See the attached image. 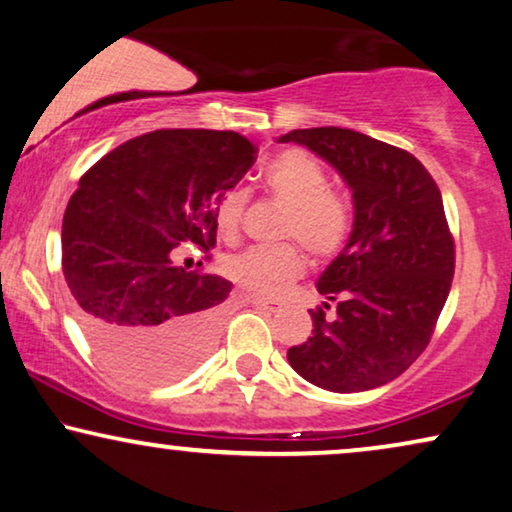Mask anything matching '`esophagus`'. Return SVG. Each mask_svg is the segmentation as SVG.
<instances>
[{
  "mask_svg": "<svg viewBox=\"0 0 512 512\" xmlns=\"http://www.w3.org/2000/svg\"><path fill=\"white\" fill-rule=\"evenodd\" d=\"M251 305L261 307V310H268V312H277L279 307H282V303H279V300H270V298H258V296L251 298Z\"/></svg>",
  "mask_w": 512,
  "mask_h": 512,
  "instance_id": "obj_1",
  "label": "esophagus"
}]
</instances>
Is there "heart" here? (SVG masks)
<instances>
[{"mask_svg":"<svg viewBox=\"0 0 512 512\" xmlns=\"http://www.w3.org/2000/svg\"><path fill=\"white\" fill-rule=\"evenodd\" d=\"M268 191L289 205L279 237L298 240L314 258L338 256L352 235L354 212L347 198L328 188V174L303 151H284L265 167ZM247 198L240 191L223 195L216 205V228L226 240L240 233ZM223 272L256 296L275 298L305 272V254L298 244L251 247L223 261Z\"/></svg>","mask_w":512,"mask_h":512,"instance_id":"b5f03b06","label":"heart"}]
</instances>
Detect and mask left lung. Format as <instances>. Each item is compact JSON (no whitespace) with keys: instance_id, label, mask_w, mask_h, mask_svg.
<instances>
[{"instance_id":"1","label":"left lung","mask_w":512,"mask_h":512,"mask_svg":"<svg viewBox=\"0 0 512 512\" xmlns=\"http://www.w3.org/2000/svg\"><path fill=\"white\" fill-rule=\"evenodd\" d=\"M352 188L354 230L319 277L335 317L310 310L312 338L289 349L300 377L352 394L408 370L436 331L454 275V237L436 181L398 146L347 128L291 130ZM331 310V305H324Z\"/></svg>"}]
</instances>
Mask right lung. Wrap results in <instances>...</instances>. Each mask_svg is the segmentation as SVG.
I'll return each instance as SVG.
<instances>
[{"mask_svg": "<svg viewBox=\"0 0 512 512\" xmlns=\"http://www.w3.org/2000/svg\"><path fill=\"white\" fill-rule=\"evenodd\" d=\"M254 163L237 132L153 130L81 177L62 219V272L88 340L128 380L172 382L212 352L233 284L172 258L184 242L214 247L216 205Z\"/></svg>", "mask_w": 512, "mask_h": 512, "instance_id": "right-lung-1", "label": "right lung"}]
</instances>
